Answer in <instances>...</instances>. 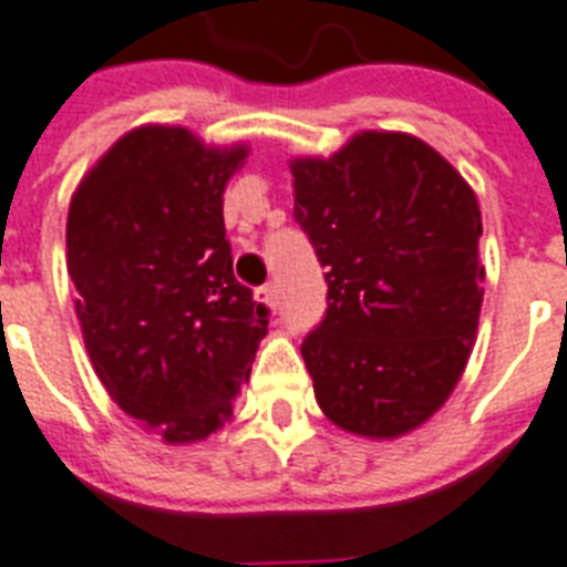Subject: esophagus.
Wrapping results in <instances>:
<instances>
[{"instance_id": "34e87169", "label": "esophagus", "mask_w": 567, "mask_h": 567, "mask_svg": "<svg viewBox=\"0 0 567 567\" xmlns=\"http://www.w3.org/2000/svg\"><path fill=\"white\" fill-rule=\"evenodd\" d=\"M255 298L257 301H260V305H266L269 307V310H278V287H275V284H266V287H260L255 292Z\"/></svg>"}]
</instances>
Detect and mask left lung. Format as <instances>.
<instances>
[{
	"instance_id": "1",
	"label": "left lung",
	"mask_w": 567,
	"mask_h": 567,
	"mask_svg": "<svg viewBox=\"0 0 567 567\" xmlns=\"http://www.w3.org/2000/svg\"><path fill=\"white\" fill-rule=\"evenodd\" d=\"M292 178L328 284L301 342L316 401L348 433L404 436L454 392L477 333V196L427 143L389 131L296 161Z\"/></svg>"
}]
</instances>
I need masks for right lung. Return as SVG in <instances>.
<instances>
[{
    "instance_id": "1",
    "label": "right lung",
    "mask_w": 567,
    "mask_h": 567,
    "mask_svg": "<svg viewBox=\"0 0 567 567\" xmlns=\"http://www.w3.org/2000/svg\"><path fill=\"white\" fill-rule=\"evenodd\" d=\"M243 161V146L146 125L116 140L70 202L66 269L93 369L172 445L234 415L269 328L225 237L221 193Z\"/></svg>"
}]
</instances>
